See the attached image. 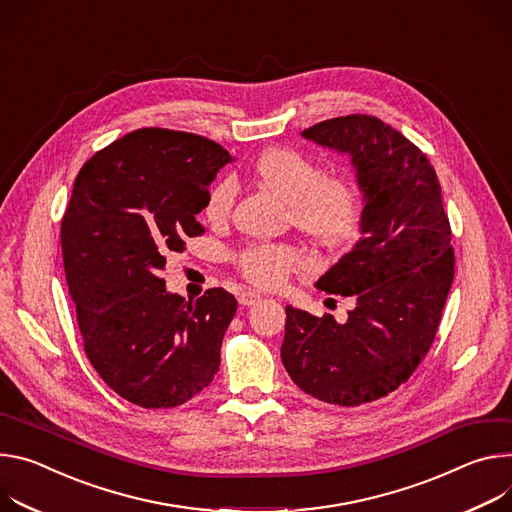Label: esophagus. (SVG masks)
I'll return each mask as SVG.
<instances>
[{"label": "esophagus", "mask_w": 512, "mask_h": 512, "mask_svg": "<svg viewBox=\"0 0 512 512\" xmlns=\"http://www.w3.org/2000/svg\"><path fill=\"white\" fill-rule=\"evenodd\" d=\"M238 301H240L242 307H252V305H256L260 301V295L254 293V291H244V293H240Z\"/></svg>", "instance_id": "1"}]
</instances>
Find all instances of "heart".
Wrapping results in <instances>:
<instances>
[{
    "instance_id": "1",
    "label": "heart",
    "mask_w": 512,
    "mask_h": 512,
    "mask_svg": "<svg viewBox=\"0 0 512 512\" xmlns=\"http://www.w3.org/2000/svg\"><path fill=\"white\" fill-rule=\"evenodd\" d=\"M254 177L291 203L295 225L323 244L350 242L362 223L364 203L358 187L342 175H325L311 156L293 148H270L254 162ZM236 181L219 179L207 193L205 217L213 223L232 213ZM238 270L260 289H278L305 266L299 250L285 244H250L236 254Z\"/></svg>"
}]
</instances>
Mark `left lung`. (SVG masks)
<instances>
[{
  "label": "left lung",
  "instance_id": "8db88e82",
  "mask_svg": "<svg viewBox=\"0 0 512 512\" xmlns=\"http://www.w3.org/2000/svg\"><path fill=\"white\" fill-rule=\"evenodd\" d=\"M303 138L348 154L364 193L362 238L315 287L354 297L337 323L287 307L280 358L293 382L329 405L372 403L427 356L453 280L449 219L427 156L378 118H333Z\"/></svg>",
  "mask_w": 512,
  "mask_h": 512
}]
</instances>
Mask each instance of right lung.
Masks as SVG:
<instances>
[{"label": "right lung", "mask_w": 512, "mask_h": 512, "mask_svg": "<svg viewBox=\"0 0 512 512\" xmlns=\"http://www.w3.org/2000/svg\"><path fill=\"white\" fill-rule=\"evenodd\" d=\"M230 160L203 136L142 128L95 152L77 175L61 244L85 354L138 407H179L219 370L238 301L223 289L185 301L156 274L168 252L205 232L195 215Z\"/></svg>", "instance_id": "right-lung-1"}]
</instances>
